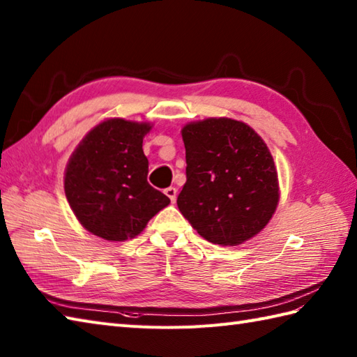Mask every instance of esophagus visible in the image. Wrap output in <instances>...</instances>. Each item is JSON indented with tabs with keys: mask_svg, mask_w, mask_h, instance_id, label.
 <instances>
[{
	"mask_svg": "<svg viewBox=\"0 0 357 357\" xmlns=\"http://www.w3.org/2000/svg\"><path fill=\"white\" fill-rule=\"evenodd\" d=\"M164 193H165L167 196H169L170 201H172V204L176 202V195H178V190H176V188H174V187H169V188H165Z\"/></svg>",
	"mask_w": 357,
	"mask_h": 357,
	"instance_id": "esophagus-1",
	"label": "esophagus"
}]
</instances>
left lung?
<instances>
[{"label":"left lung","mask_w":357,"mask_h":357,"mask_svg":"<svg viewBox=\"0 0 357 357\" xmlns=\"http://www.w3.org/2000/svg\"><path fill=\"white\" fill-rule=\"evenodd\" d=\"M187 181L178 208L204 239L239 245L256 236L279 202V181L267 144L231 118L193 121L181 130Z\"/></svg>","instance_id":"obj_1"}]
</instances>
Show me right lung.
Segmentation results:
<instances>
[{"instance_id":"obj_1","label":"right lung","mask_w":357,"mask_h":357,"mask_svg":"<svg viewBox=\"0 0 357 357\" xmlns=\"http://www.w3.org/2000/svg\"><path fill=\"white\" fill-rule=\"evenodd\" d=\"M150 123L110 118L95 126L67 162L64 192L79 224L110 242L132 239L170 204L147 183L142 139Z\"/></svg>"}]
</instances>
